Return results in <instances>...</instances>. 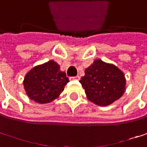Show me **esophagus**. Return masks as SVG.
Instances as JSON below:
<instances>
[{"label": "esophagus", "instance_id": "obj_1", "mask_svg": "<svg viewBox=\"0 0 147 147\" xmlns=\"http://www.w3.org/2000/svg\"><path fill=\"white\" fill-rule=\"evenodd\" d=\"M70 80H80V76H75V77H71V78H70Z\"/></svg>", "mask_w": 147, "mask_h": 147}]
</instances>
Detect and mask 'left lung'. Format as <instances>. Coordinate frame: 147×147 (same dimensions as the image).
Masks as SVG:
<instances>
[{
  "mask_svg": "<svg viewBox=\"0 0 147 147\" xmlns=\"http://www.w3.org/2000/svg\"><path fill=\"white\" fill-rule=\"evenodd\" d=\"M86 98L100 107H107L119 100L125 91V78L116 66L98 59L86 68L80 80Z\"/></svg>",
  "mask_w": 147,
  "mask_h": 147,
  "instance_id": "obj_1",
  "label": "left lung"
}]
</instances>
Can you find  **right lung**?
Returning a JSON list of instances; mask_svg holds the SVG:
<instances>
[{
	"instance_id": "right-lung-1",
	"label": "right lung",
	"mask_w": 147,
	"mask_h": 147,
	"mask_svg": "<svg viewBox=\"0 0 147 147\" xmlns=\"http://www.w3.org/2000/svg\"><path fill=\"white\" fill-rule=\"evenodd\" d=\"M69 81L65 72L53 60L33 67L23 80L28 98L40 104H47L57 99Z\"/></svg>"
}]
</instances>
